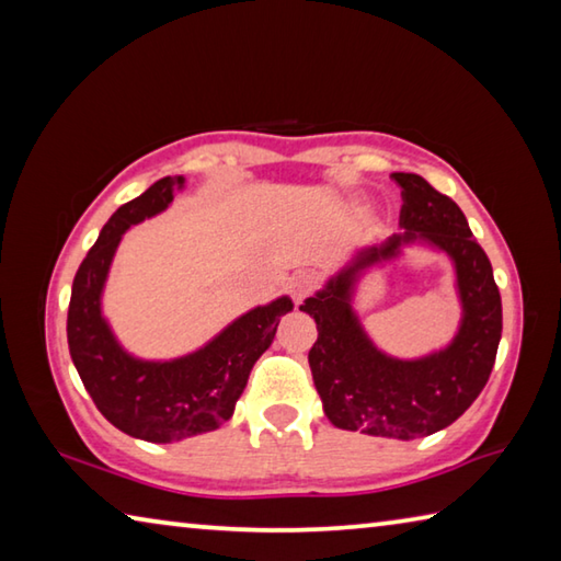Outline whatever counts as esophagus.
I'll use <instances>...</instances> for the list:
<instances>
[{
    "mask_svg": "<svg viewBox=\"0 0 561 561\" xmlns=\"http://www.w3.org/2000/svg\"><path fill=\"white\" fill-rule=\"evenodd\" d=\"M314 274H309V272H297L294 274V277L289 279V294H291V299L297 301V304H301V299L307 297V294L314 289Z\"/></svg>",
    "mask_w": 561,
    "mask_h": 561,
    "instance_id": "1",
    "label": "esophagus"
}]
</instances>
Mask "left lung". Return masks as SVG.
<instances>
[{
    "instance_id": "1",
    "label": "left lung",
    "mask_w": 561,
    "mask_h": 561,
    "mask_svg": "<svg viewBox=\"0 0 561 561\" xmlns=\"http://www.w3.org/2000/svg\"><path fill=\"white\" fill-rule=\"evenodd\" d=\"M393 180L403 190V232L358 247L299 309L317 321L309 366L329 421L341 431L413 440L448 428L485 388L502 336V301L460 207L421 175L393 173ZM408 245L443 251L454 262L461 301L456 336L415 359L386 355L355 309L365 274L397 261Z\"/></svg>"
}]
</instances>
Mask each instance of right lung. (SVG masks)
<instances>
[{
    "label": "right lung",
    "mask_w": 561,
    "mask_h": 561,
    "mask_svg": "<svg viewBox=\"0 0 561 561\" xmlns=\"http://www.w3.org/2000/svg\"><path fill=\"white\" fill-rule=\"evenodd\" d=\"M183 190V175L160 178L108 217L76 272L66 319L71 360L93 403L118 431L148 443H178L230 421L254 360L272 346L279 319L294 309L282 294L175 358H140L121 344L103 314L113 257L133 225L165 213Z\"/></svg>",
    "instance_id": "right-lung-1"
}]
</instances>
